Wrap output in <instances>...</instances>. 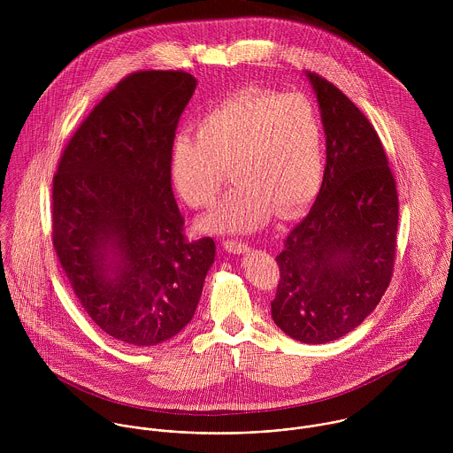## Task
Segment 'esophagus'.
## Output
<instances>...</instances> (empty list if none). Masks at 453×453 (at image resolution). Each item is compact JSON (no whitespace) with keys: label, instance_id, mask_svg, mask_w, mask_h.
Returning a JSON list of instances; mask_svg holds the SVG:
<instances>
[{"label":"esophagus","instance_id":"34e87169","mask_svg":"<svg viewBox=\"0 0 453 453\" xmlns=\"http://www.w3.org/2000/svg\"><path fill=\"white\" fill-rule=\"evenodd\" d=\"M223 246H225V250H226L228 253H234V255H241V253H246V251L250 250L248 244L237 242V241H225Z\"/></svg>","mask_w":453,"mask_h":453}]
</instances>
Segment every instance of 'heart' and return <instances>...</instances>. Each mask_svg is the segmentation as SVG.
<instances>
[{
    "instance_id": "b5f03b06",
    "label": "heart",
    "mask_w": 453,
    "mask_h": 453,
    "mask_svg": "<svg viewBox=\"0 0 453 453\" xmlns=\"http://www.w3.org/2000/svg\"><path fill=\"white\" fill-rule=\"evenodd\" d=\"M324 129L318 106L303 94L239 90L196 120V135L180 132L171 144V176L190 207L214 203L226 181L237 188L203 225L223 234H250L277 209L295 214L321 188Z\"/></svg>"
}]
</instances>
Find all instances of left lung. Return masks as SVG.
<instances>
[{"mask_svg":"<svg viewBox=\"0 0 453 453\" xmlns=\"http://www.w3.org/2000/svg\"><path fill=\"white\" fill-rule=\"evenodd\" d=\"M326 134L323 185L277 257L272 319L302 343H327L363 323L388 289L397 192L380 137L331 81L305 73Z\"/></svg>","mask_w":453,"mask_h":453,"instance_id":"left-lung-1","label":"left lung"}]
</instances>
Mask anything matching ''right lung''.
Masks as SVG:
<instances>
[{
	"label": "right lung",
	"instance_id": "add662e5",
	"mask_svg": "<svg viewBox=\"0 0 453 453\" xmlns=\"http://www.w3.org/2000/svg\"><path fill=\"white\" fill-rule=\"evenodd\" d=\"M195 87L185 71L132 73L74 132L54 176L61 266L90 319L129 345L190 323L214 263L211 237L185 239L171 187V144Z\"/></svg>",
	"mask_w": 453,
	"mask_h": 453
}]
</instances>
